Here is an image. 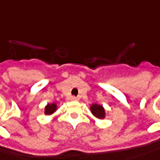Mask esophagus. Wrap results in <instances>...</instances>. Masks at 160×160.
<instances>
[{
	"mask_svg": "<svg viewBox=\"0 0 160 160\" xmlns=\"http://www.w3.org/2000/svg\"><path fill=\"white\" fill-rule=\"evenodd\" d=\"M70 100H71V101H79V98L76 97V96H71V97H70Z\"/></svg>",
	"mask_w": 160,
	"mask_h": 160,
	"instance_id": "obj_1",
	"label": "esophagus"
}]
</instances>
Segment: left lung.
Here are the masks:
<instances>
[{"label": "left lung", "instance_id": "8db88e82", "mask_svg": "<svg viewBox=\"0 0 160 160\" xmlns=\"http://www.w3.org/2000/svg\"><path fill=\"white\" fill-rule=\"evenodd\" d=\"M91 111L94 114V117H96L97 118L102 119L105 117V111L102 106L98 105V104H93L91 106Z\"/></svg>", "mask_w": 160, "mask_h": 160}]
</instances>
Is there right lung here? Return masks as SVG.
Here are the masks:
<instances>
[{
  "label": "right lung",
  "instance_id": "right-lung-1",
  "mask_svg": "<svg viewBox=\"0 0 160 160\" xmlns=\"http://www.w3.org/2000/svg\"><path fill=\"white\" fill-rule=\"evenodd\" d=\"M56 104L55 103H52V104H48L46 107H45V114L46 115H51L52 114L53 112L56 110Z\"/></svg>",
  "mask_w": 160,
  "mask_h": 160
}]
</instances>
